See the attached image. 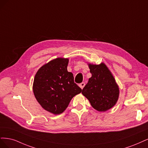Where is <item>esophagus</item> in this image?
<instances>
[{"instance_id":"obj_1","label":"esophagus","mask_w":148,"mask_h":148,"mask_svg":"<svg viewBox=\"0 0 148 148\" xmlns=\"http://www.w3.org/2000/svg\"><path fill=\"white\" fill-rule=\"evenodd\" d=\"M85 85V82H82V83H80V84H79V87L82 89V88L84 87Z\"/></svg>"}]
</instances>
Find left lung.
I'll return each mask as SVG.
<instances>
[{
	"label": "left lung",
	"instance_id": "left-lung-1",
	"mask_svg": "<svg viewBox=\"0 0 148 148\" xmlns=\"http://www.w3.org/2000/svg\"><path fill=\"white\" fill-rule=\"evenodd\" d=\"M92 77L82 89V93L92 106L98 111H106L115 105L119 89L115 79L104 63L88 64Z\"/></svg>",
	"mask_w": 148,
	"mask_h": 148
}]
</instances>
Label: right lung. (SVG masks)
Here are the masks:
<instances>
[{"label":"right lung","instance_id":"add662e5","mask_svg":"<svg viewBox=\"0 0 148 148\" xmlns=\"http://www.w3.org/2000/svg\"><path fill=\"white\" fill-rule=\"evenodd\" d=\"M68 59L58 58L44 65L37 71L33 84L34 96L45 110L60 114L67 108L75 95L82 92L68 72Z\"/></svg>","mask_w":148,"mask_h":148}]
</instances>
